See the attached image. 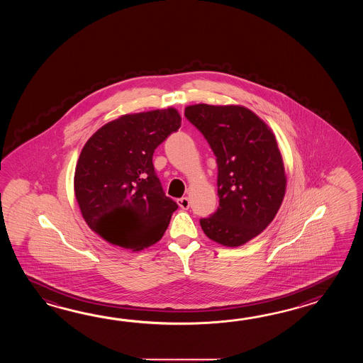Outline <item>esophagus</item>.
I'll use <instances>...</instances> for the list:
<instances>
[{
  "label": "esophagus",
  "mask_w": 363,
  "mask_h": 363,
  "mask_svg": "<svg viewBox=\"0 0 363 363\" xmlns=\"http://www.w3.org/2000/svg\"><path fill=\"white\" fill-rule=\"evenodd\" d=\"M189 199L188 197H182V199H179L178 205L180 208H183V210H188L189 208Z\"/></svg>",
  "instance_id": "1"
}]
</instances>
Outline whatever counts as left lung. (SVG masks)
I'll return each instance as SVG.
<instances>
[{"label":"left lung","mask_w":363,"mask_h":363,"mask_svg":"<svg viewBox=\"0 0 363 363\" xmlns=\"http://www.w3.org/2000/svg\"><path fill=\"white\" fill-rule=\"evenodd\" d=\"M184 116L208 140L218 164L219 208L200 220L208 239L240 247L272 222L286 194L284 163L275 135L240 105L197 104Z\"/></svg>","instance_id":"8db88e82"}]
</instances>
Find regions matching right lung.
I'll list each match as a JSON object with an SVG mask.
<instances>
[{
  "mask_svg": "<svg viewBox=\"0 0 363 363\" xmlns=\"http://www.w3.org/2000/svg\"><path fill=\"white\" fill-rule=\"evenodd\" d=\"M174 108L125 114L102 125L79 155L74 189L89 228L139 252L160 241L178 208L155 175V147L178 131Z\"/></svg>",
  "mask_w": 363,
  "mask_h": 363,
  "instance_id": "obj_1",
  "label": "right lung"
}]
</instances>
